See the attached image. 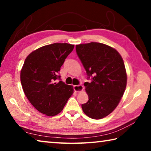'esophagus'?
<instances>
[{
  "label": "esophagus",
  "mask_w": 151,
  "mask_h": 151,
  "mask_svg": "<svg viewBox=\"0 0 151 151\" xmlns=\"http://www.w3.org/2000/svg\"><path fill=\"white\" fill-rule=\"evenodd\" d=\"M83 86L82 85H75L74 86V90L76 93H80V92L83 91Z\"/></svg>",
  "instance_id": "esophagus-1"
}]
</instances>
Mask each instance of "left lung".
I'll return each instance as SVG.
<instances>
[{"instance_id":"obj_1","label":"left lung","mask_w":151,"mask_h":151,"mask_svg":"<svg viewBox=\"0 0 151 151\" xmlns=\"http://www.w3.org/2000/svg\"><path fill=\"white\" fill-rule=\"evenodd\" d=\"M78 58L91 83L84 84L88 96L87 103L82 104L86 115L101 119L116 109L127 86V76L122 58L110 46L92 42L76 46Z\"/></svg>"}]
</instances>
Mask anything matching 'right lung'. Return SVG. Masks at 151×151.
I'll use <instances>...</instances> for the list:
<instances>
[{"instance_id":"add662e5","label":"right lung","mask_w":151,"mask_h":151,"mask_svg":"<svg viewBox=\"0 0 151 151\" xmlns=\"http://www.w3.org/2000/svg\"><path fill=\"white\" fill-rule=\"evenodd\" d=\"M74 45L54 43L44 46L28 55L20 71V82L28 100L47 116H53L63 111L73 94V86L60 80L58 72Z\"/></svg>"}]
</instances>
